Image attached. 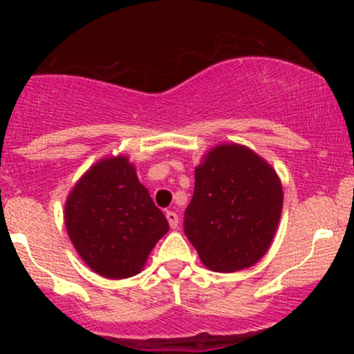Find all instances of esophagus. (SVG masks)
Returning a JSON list of instances; mask_svg holds the SVG:
<instances>
[{
  "instance_id": "34e87169",
  "label": "esophagus",
  "mask_w": 354,
  "mask_h": 354,
  "mask_svg": "<svg viewBox=\"0 0 354 354\" xmlns=\"http://www.w3.org/2000/svg\"><path fill=\"white\" fill-rule=\"evenodd\" d=\"M166 219H168L169 226H171L173 230L178 228V214L174 213V211H166Z\"/></svg>"
}]
</instances>
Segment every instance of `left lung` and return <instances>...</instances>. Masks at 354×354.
Wrapping results in <instances>:
<instances>
[{
	"label": "left lung",
	"mask_w": 354,
	"mask_h": 354,
	"mask_svg": "<svg viewBox=\"0 0 354 354\" xmlns=\"http://www.w3.org/2000/svg\"><path fill=\"white\" fill-rule=\"evenodd\" d=\"M281 208L283 186L274 169L246 146L219 145L194 169L185 234L203 265L233 273L265 256Z\"/></svg>",
	"instance_id": "obj_1"
}]
</instances>
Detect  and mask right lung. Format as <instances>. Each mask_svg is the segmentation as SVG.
<instances>
[{
	"instance_id": "right-lung-1",
	"label": "right lung",
	"mask_w": 354,
	"mask_h": 354,
	"mask_svg": "<svg viewBox=\"0 0 354 354\" xmlns=\"http://www.w3.org/2000/svg\"><path fill=\"white\" fill-rule=\"evenodd\" d=\"M64 225L81 259L111 279L140 273L169 230L126 156L104 158L81 176L66 200Z\"/></svg>"
}]
</instances>
